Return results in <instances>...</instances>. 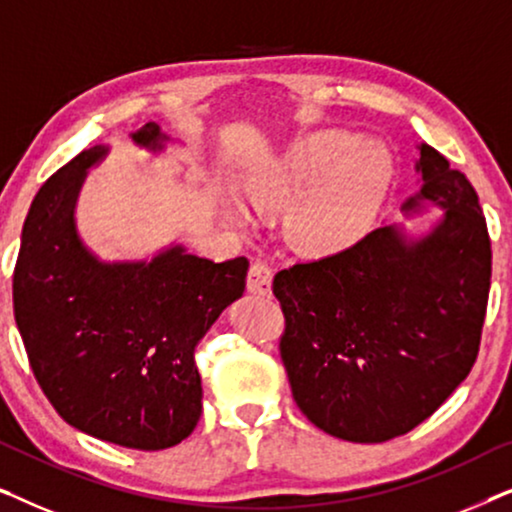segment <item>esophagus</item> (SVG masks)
<instances>
[{
  "mask_svg": "<svg viewBox=\"0 0 512 512\" xmlns=\"http://www.w3.org/2000/svg\"><path fill=\"white\" fill-rule=\"evenodd\" d=\"M247 289L256 296H270L272 291V268L268 263L256 261L251 263L249 275H247Z\"/></svg>",
  "mask_w": 512,
  "mask_h": 512,
  "instance_id": "34e87169",
  "label": "esophagus"
}]
</instances>
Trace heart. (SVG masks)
I'll return each instance as SVG.
<instances>
[{"instance_id": "heart-1", "label": "heart", "mask_w": 512, "mask_h": 512, "mask_svg": "<svg viewBox=\"0 0 512 512\" xmlns=\"http://www.w3.org/2000/svg\"><path fill=\"white\" fill-rule=\"evenodd\" d=\"M391 160L375 142H361L347 130H324L300 139L249 181L256 207L300 202L296 235L317 254H338L361 240L373 226L387 188ZM230 219L251 221L240 200H230Z\"/></svg>"}]
</instances>
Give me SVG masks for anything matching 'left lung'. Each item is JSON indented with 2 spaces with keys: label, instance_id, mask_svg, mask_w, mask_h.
<instances>
[{
  "label": "left lung",
  "instance_id": "obj_1",
  "mask_svg": "<svg viewBox=\"0 0 512 512\" xmlns=\"http://www.w3.org/2000/svg\"><path fill=\"white\" fill-rule=\"evenodd\" d=\"M405 216L443 209L422 235L384 223L340 254L275 275L293 401L321 431L384 443L431 417L471 373L492 247L478 193L429 144Z\"/></svg>",
  "mask_w": 512,
  "mask_h": 512
}]
</instances>
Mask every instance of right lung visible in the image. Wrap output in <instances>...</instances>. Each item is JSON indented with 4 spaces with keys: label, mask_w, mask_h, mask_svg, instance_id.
Listing matches in <instances>:
<instances>
[{
    "label": "right lung",
    "mask_w": 512,
    "mask_h": 512,
    "mask_svg": "<svg viewBox=\"0 0 512 512\" xmlns=\"http://www.w3.org/2000/svg\"><path fill=\"white\" fill-rule=\"evenodd\" d=\"M130 137L151 153L172 144L156 123ZM109 151H81L34 195L13 312L34 377L67 424L132 450H165L198 424L195 347L242 298L249 261L214 263L179 242L137 261H102L81 240L76 202Z\"/></svg>",
    "instance_id": "obj_1"
}]
</instances>
